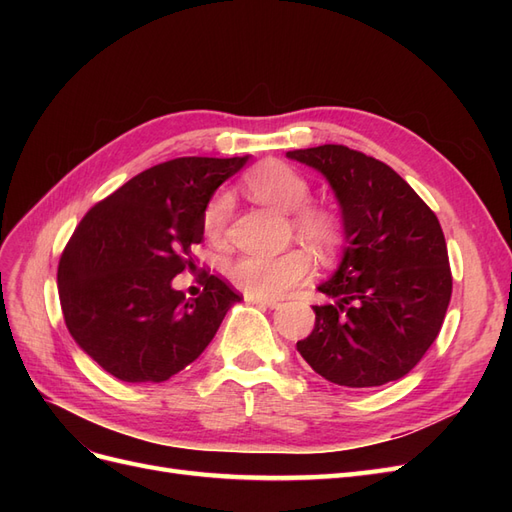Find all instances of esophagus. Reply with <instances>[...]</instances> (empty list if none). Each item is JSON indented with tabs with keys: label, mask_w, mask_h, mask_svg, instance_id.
I'll return each instance as SVG.
<instances>
[{
	"label": "esophagus",
	"mask_w": 512,
	"mask_h": 512,
	"mask_svg": "<svg viewBox=\"0 0 512 512\" xmlns=\"http://www.w3.org/2000/svg\"><path fill=\"white\" fill-rule=\"evenodd\" d=\"M245 301L247 303H254V305H260V307H269V309H275V307H280L282 303L277 301V299H265V297H250V294H247L245 297Z\"/></svg>",
	"instance_id": "obj_1"
}]
</instances>
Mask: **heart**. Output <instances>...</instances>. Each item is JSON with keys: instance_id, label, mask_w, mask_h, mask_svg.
<instances>
[{"instance_id": "obj_1", "label": "heart", "mask_w": 512, "mask_h": 512, "mask_svg": "<svg viewBox=\"0 0 512 512\" xmlns=\"http://www.w3.org/2000/svg\"><path fill=\"white\" fill-rule=\"evenodd\" d=\"M250 194L277 211L294 213L292 230L301 241L322 256H331L344 241V228L337 215L324 207L309 205V181L288 164L267 162L247 177ZM230 211L226 192L213 196L205 209L203 226L209 237H218ZM314 273V258L303 247L277 256L243 254L226 265L228 280L250 297H282Z\"/></svg>"}]
</instances>
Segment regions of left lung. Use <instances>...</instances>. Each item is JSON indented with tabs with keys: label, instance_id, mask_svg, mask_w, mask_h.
Returning a JSON list of instances; mask_svg holds the SVG:
<instances>
[{
	"label": "left lung",
	"instance_id": "left-lung-1",
	"mask_svg": "<svg viewBox=\"0 0 512 512\" xmlns=\"http://www.w3.org/2000/svg\"><path fill=\"white\" fill-rule=\"evenodd\" d=\"M329 181L342 209L344 254L318 290L314 331L297 350L348 389L404 378L436 342L453 292L440 222L391 166L344 145L288 151Z\"/></svg>",
	"mask_w": 512,
	"mask_h": 512
}]
</instances>
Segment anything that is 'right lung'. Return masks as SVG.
I'll list each match as a JSON object with an SVG mask.
<instances>
[{"instance_id":"obj_1","label":"right lung","mask_w":512,"mask_h":512,"mask_svg":"<svg viewBox=\"0 0 512 512\" xmlns=\"http://www.w3.org/2000/svg\"><path fill=\"white\" fill-rule=\"evenodd\" d=\"M247 158H177L143 170L87 211L57 269L66 327L123 382H164L196 361L241 297L209 275L198 299L173 288L192 269L213 192Z\"/></svg>"}]
</instances>
